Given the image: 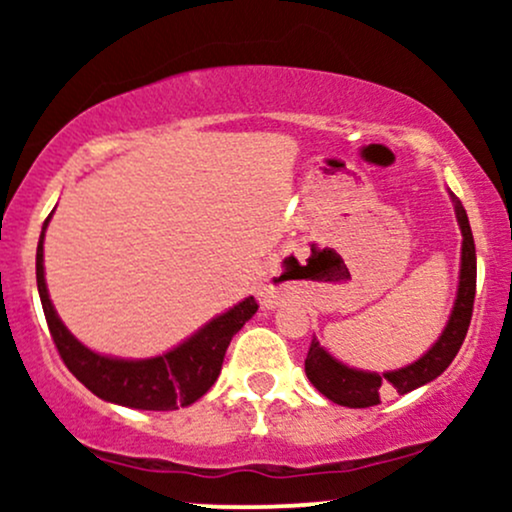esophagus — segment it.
<instances>
[{"instance_id": "1", "label": "esophagus", "mask_w": 512, "mask_h": 512, "mask_svg": "<svg viewBox=\"0 0 512 512\" xmlns=\"http://www.w3.org/2000/svg\"><path fill=\"white\" fill-rule=\"evenodd\" d=\"M279 301H281V296L274 286H264V289L260 291V303L264 305V308H276Z\"/></svg>"}]
</instances>
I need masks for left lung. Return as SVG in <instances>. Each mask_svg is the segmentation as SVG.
Returning <instances> with one entry per match:
<instances>
[{
    "mask_svg": "<svg viewBox=\"0 0 512 512\" xmlns=\"http://www.w3.org/2000/svg\"><path fill=\"white\" fill-rule=\"evenodd\" d=\"M450 197L452 204H455V216L462 231V264L457 298L443 334H440L438 342L419 361L397 370H387V373L380 375L344 366L337 358L327 354L317 339H313L308 356H305V375L334 404H342V407L351 409L375 407V404H380L383 385H392L399 395H407V392L416 390V387L436 380L450 366L457 351H460L464 337H467L469 320H472L474 293H477V252H474V238L472 228H469L467 211H464L462 202L452 192Z\"/></svg>",
    "mask_w": 512,
    "mask_h": 512,
    "instance_id": "1",
    "label": "left lung"
}]
</instances>
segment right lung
<instances>
[{
  "label": "right lung",
  "instance_id": "obj_1",
  "mask_svg": "<svg viewBox=\"0 0 512 512\" xmlns=\"http://www.w3.org/2000/svg\"><path fill=\"white\" fill-rule=\"evenodd\" d=\"M50 216L40 231L38 252H35V279H38L40 303H43L52 342L60 351L69 373L96 397L132 409L173 411L178 407H190L199 397L207 395L209 387L219 378L223 356H226L233 334L260 308L255 298L250 296L233 305L228 313L214 317L187 342L175 346L173 351L163 356L127 361V358L96 354L62 325L55 308H52L43 267V240Z\"/></svg>",
  "mask_w": 512,
  "mask_h": 512
}]
</instances>
